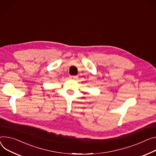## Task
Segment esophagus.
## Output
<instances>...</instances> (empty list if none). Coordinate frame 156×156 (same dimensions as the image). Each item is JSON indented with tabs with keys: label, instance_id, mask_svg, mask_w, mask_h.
Listing matches in <instances>:
<instances>
[{
	"label": "esophagus",
	"instance_id": "34e87169",
	"mask_svg": "<svg viewBox=\"0 0 156 156\" xmlns=\"http://www.w3.org/2000/svg\"><path fill=\"white\" fill-rule=\"evenodd\" d=\"M69 78L72 79V80H76L78 78V76L77 75H74V76H69Z\"/></svg>",
	"mask_w": 156,
	"mask_h": 156
}]
</instances>
